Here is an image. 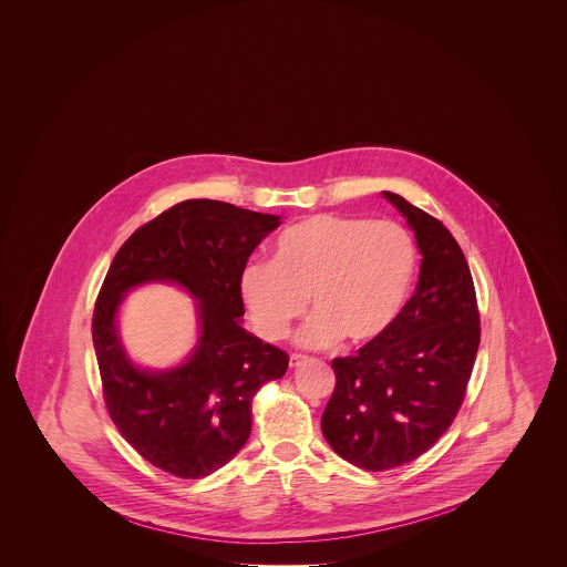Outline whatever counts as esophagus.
I'll return each instance as SVG.
<instances>
[{
  "instance_id": "esophagus-1",
  "label": "esophagus",
  "mask_w": 567,
  "mask_h": 567,
  "mask_svg": "<svg viewBox=\"0 0 567 567\" xmlns=\"http://www.w3.org/2000/svg\"><path fill=\"white\" fill-rule=\"evenodd\" d=\"M303 361H306V357H303V354H297V352H293V354L289 357V365H291V368H297V365H301Z\"/></svg>"
}]
</instances>
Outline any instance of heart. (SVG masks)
I'll list each match as a JSON object with an SVG mask.
<instances>
[{
  "label": "heart",
  "instance_id": "obj_1",
  "mask_svg": "<svg viewBox=\"0 0 567 567\" xmlns=\"http://www.w3.org/2000/svg\"><path fill=\"white\" fill-rule=\"evenodd\" d=\"M414 270V243L398 223L312 215L278 236L271 261L244 266L240 296L268 342L287 336L308 299L315 315L297 333L301 347L323 349L342 338L363 347L398 321Z\"/></svg>",
  "mask_w": 567,
  "mask_h": 567
}]
</instances>
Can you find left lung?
I'll return each mask as SVG.
<instances>
[{
  "label": "left lung",
  "instance_id": "obj_1",
  "mask_svg": "<svg viewBox=\"0 0 567 567\" xmlns=\"http://www.w3.org/2000/svg\"><path fill=\"white\" fill-rule=\"evenodd\" d=\"M423 255L414 296L393 327L331 361L336 386L321 430L352 465L384 472L430 451L463 404L481 344L472 271L453 234L398 193H382Z\"/></svg>",
  "mask_w": 567,
  "mask_h": 567
}]
</instances>
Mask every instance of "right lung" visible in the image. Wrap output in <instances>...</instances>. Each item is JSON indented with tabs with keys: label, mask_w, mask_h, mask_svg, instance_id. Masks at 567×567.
I'll list each match as a JSON object with an SVG mask.
<instances>
[{
	"label": "right lung",
	"mask_w": 567,
	"mask_h": 567,
	"mask_svg": "<svg viewBox=\"0 0 567 567\" xmlns=\"http://www.w3.org/2000/svg\"><path fill=\"white\" fill-rule=\"evenodd\" d=\"M280 216L215 199H187L118 248L93 310V347L110 419L135 451L176 478H204L250 435L252 398L285 377L289 354L244 329L240 274ZM167 279L200 303V340L174 371L144 373L126 359L115 310L135 284Z\"/></svg>",
	"instance_id": "obj_1"
}]
</instances>
